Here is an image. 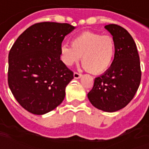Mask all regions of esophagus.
<instances>
[{
    "mask_svg": "<svg viewBox=\"0 0 149 149\" xmlns=\"http://www.w3.org/2000/svg\"><path fill=\"white\" fill-rule=\"evenodd\" d=\"M82 76V74H81L78 73V72H74V79H80V78H81Z\"/></svg>",
    "mask_w": 149,
    "mask_h": 149,
    "instance_id": "34e87169",
    "label": "esophagus"
}]
</instances>
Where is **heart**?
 <instances>
[{"mask_svg": "<svg viewBox=\"0 0 149 149\" xmlns=\"http://www.w3.org/2000/svg\"><path fill=\"white\" fill-rule=\"evenodd\" d=\"M116 45L110 36H102L92 31H84L71 40V46L63 44L60 47L62 61L67 67L82 63L89 72L98 74L111 66L114 58Z\"/></svg>", "mask_w": 149, "mask_h": 149, "instance_id": "1", "label": "heart"}]
</instances>
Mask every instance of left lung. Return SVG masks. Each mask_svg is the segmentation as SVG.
Listing matches in <instances>:
<instances>
[{"mask_svg":"<svg viewBox=\"0 0 149 149\" xmlns=\"http://www.w3.org/2000/svg\"><path fill=\"white\" fill-rule=\"evenodd\" d=\"M105 29L114 40V58L109 69L94 79L87 97L97 109L112 113L125 107L133 98L141 70L136 45L128 31L117 24H108Z\"/></svg>","mask_w":149,"mask_h":149,"instance_id":"1","label":"left lung"}]
</instances>
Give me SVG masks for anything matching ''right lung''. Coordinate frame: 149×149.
Masks as SVG:
<instances>
[{"instance_id":"add662e5","label":"right lung","mask_w":149,"mask_h":149,"mask_svg":"<svg viewBox=\"0 0 149 149\" xmlns=\"http://www.w3.org/2000/svg\"><path fill=\"white\" fill-rule=\"evenodd\" d=\"M74 29L69 24L37 23L26 29L11 48L8 86L19 105L33 114H45L63 101L74 74L60 60V47Z\"/></svg>"}]
</instances>
